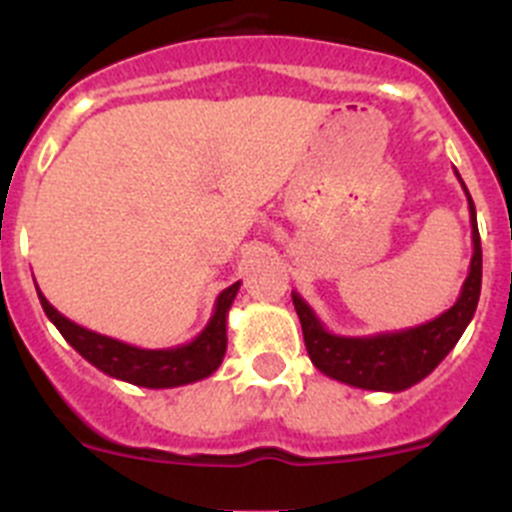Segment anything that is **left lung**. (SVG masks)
Here are the masks:
<instances>
[{
	"label": "left lung",
	"instance_id": "8db88e82",
	"mask_svg": "<svg viewBox=\"0 0 512 512\" xmlns=\"http://www.w3.org/2000/svg\"><path fill=\"white\" fill-rule=\"evenodd\" d=\"M456 179L461 182L459 171H456ZM461 189L469 202L474 251L459 297L438 318L415 325V328L387 330L374 336H336L320 323L312 307L297 292H292L307 354L325 377L359 387V390L402 392L428 377L456 346L461 333L472 323L479 289H482V243H479L477 230V210L464 182H461Z\"/></svg>",
	"mask_w": 512,
	"mask_h": 512
}]
</instances>
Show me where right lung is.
I'll return each mask as SVG.
<instances>
[{
  "label": "right lung",
  "instance_id": "right-lung-1",
  "mask_svg": "<svg viewBox=\"0 0 512 512\" xmlns=\"http://www.w3.org/2000/svg\"><path fill=\"white\" fill-rule=\"evenodd\" d=\"M38 289V284H35ZM241 282L230 284L215 300L210 323L194 341L176 348H138L122 343L117 338L102 336L89 328H81L74 320L56 310L38 289V300L45 315L61 330V336L79 351L99 372L122 382L148 387V390H166V387H182V384L200 382L210 377L217 366L223 364L225 348H228V310Z\"/></svg>",
  "mask_w": 512,
  "mask_h": 512
}]
</instances>
